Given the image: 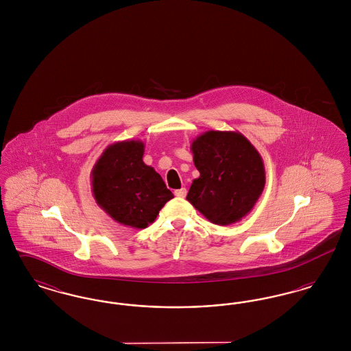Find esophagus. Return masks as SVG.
Segmentation results:
<instances>
[{
	"label": "esophagus",
	"mask_w": 351,
	"mask_h": 351,
	"mask_svg": "<svg viewBox=\"0 0 351 351\" xmlns=\"http://www.w3.org/2000/svg\"><path fill=\"white\" fill-rule=\"evenodd\" d=\"M175 196H176V197H180V199H184V197L186 196V189H185V188H180V189L175 191Z\"/></svg>",
	"instance_id": "obj_1"
}]
</instances>
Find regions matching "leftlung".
I'll list each match as a JSON object with an SVG mask.
<instances>
[{"mask_svg": "<svg viewBox=\"0 0 351 351\" xmlns=\"http://www.w3.org/2000/svg\"><path fill=\"white\" fill-rule=\"evenodd\" d=\"M200 176L186 200L216 225H230L247 216L259 200L266 172L261 154L239 132L209 130L191 145Z\"/></svg>", "mask_w": 351, "mask_h": 351, "instance_id": "1", "label": "left lung"}]
</instances>
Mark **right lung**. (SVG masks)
<instances>
[{"label":"right lung","instance_id":"1","mask_svg":"<svg viewBox=\"0 0 351 351\" xmlns=\"http://www.w3.org/2000/svg\"><path fill=\"white\" fill-rule=\"evenodd\" d=\"M142 141L109 145L92 169V192L96 202L118 223L145 229L159 210L173 199L162 176L143 162Z\"/></svg>","mask_w":351,"mask_h":351}]
</instances>
